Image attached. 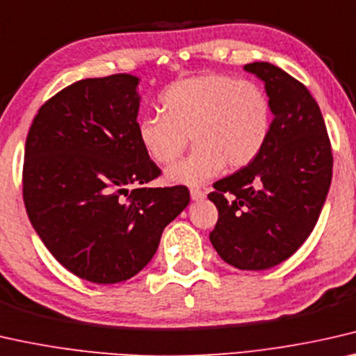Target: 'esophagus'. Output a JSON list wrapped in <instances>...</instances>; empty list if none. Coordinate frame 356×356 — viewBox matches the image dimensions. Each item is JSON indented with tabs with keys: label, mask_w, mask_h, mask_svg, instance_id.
<instances>
[{
	"label": "esophagus",
	"mask_w": 356,
	"mask_h": 356,
	"mask_svg": "<svg viewBox=\"0 0 356 356\" xmlns=\"http://www.w3.org/2000/svg\"><path fill=\"white\" fill-rule=\"evenodd\" d=\"M190 196H192L193 201H201V200L206 198V193L200 188H192V190H190Z\"/></svg>",
	"instance_id": "1"
}]
</instances>
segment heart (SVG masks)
Instances as JSON below:
<instances>
[{
    "label": "heart",
    "instance_id": "1",
    "mask_svg": "<svg viewBox=\"0 0 356 356\" xmlns=\"http://www.w3.org/2000/svg\"><path fill=\"white\" fill-rule=\"evenodd\" d=\"M161 113L142 116L137 137L153 163L171 164L192 137L195 152L164 174L168 184L198 187L224 171L248 166L272 129V104L257 83L198 75L172 83L160 95Z\"/></svg>",
    "mask_w": 356,
    "mask_h": 356
}]
</instances>
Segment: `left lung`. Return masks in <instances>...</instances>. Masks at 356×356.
Masks as SVG:
<instances>
[{
	"mask_svg": "<svg viewBox=\"0 0 356 356\" xmlns=\"http://www.w3.org/2000/svg\"><path fill=\"white\" fill-rule=\"evenodd\" d=\"M245 70L262 79L272 129L252 163L214 184L219 211L209 240L227 264L267 270L293 256L316 225L332 177V152L320 107L304 84L268 62Z\"/></svg>",
	"mask_w": 356,
	"mask_h": 356,
	"instance_id": "1",
	"label": "left lung"
}]
</instances>
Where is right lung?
<instances>
[{"instance_id": "right-lung-1", "label": "right lung", "mask_w": 356, "mask_h": 356, "mask_svg": "<svg viewBox=\"0 0 356 356\" xmlns=\"http://www.w3.org/2000/svg\"><path fill=\"white\" fill-rule=\"evenodd\" d=\"M137 84L127 73L70 84L38 110L25 142L31 225L57 262L97 284L139 273L190 203L184 185L145 187L160 168L137 137Z\"/></svg>"}]
</instances>
